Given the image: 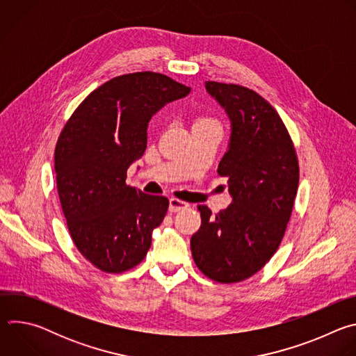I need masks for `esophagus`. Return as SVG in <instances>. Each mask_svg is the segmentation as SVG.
Segmentation results:
<instances>
[{
	"instance_id": "esophagus-1",
	"label": "esophagus",
	"mask_w": 356,
	"mask_h": 356,
	"mask_svg": "<svg viewBox=\"0 0 356 356\" xmlns=\"http://www.w3.org/2000/svg\"><path fill=\"white\" fill-rule=\"evenodd\" d=\"M188 207V204L186 201H181V200H179V198H170V201H169V210L172 211V213H177V211H180V210H184V209H187Z\"/></svg>"
}]
</instances>
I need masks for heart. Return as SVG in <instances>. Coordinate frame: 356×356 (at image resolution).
Returning a JSON list of instances; mask_svg holds the SVG:
<instances>
[{
	"mask_svg": "<svg viewBox=\"0 0 356 356\" xmlns=\"http://www.w3.org/2000/svg\"><path fill=\"white\" fill-rule=\"evenodd\" d=\"M197 124H218V122H217V120H214L213 117H207V115H206V117L198 118L197 122H195V125H197Z\"/></svg>",
	"mask_w": 356,
	"mask_h": 356,
	"instance_id": "obj_1",
	"label": "heart"
}]
</instances>
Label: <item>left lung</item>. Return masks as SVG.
<instances>
[{
  "label": "left lung",
  "mask_w": 356,
  "mask_h": 356,
  "mask_svg": "<svg viewBox=\"0 0 356 356\" xmlns=\"http://www.w3.org/2000/svg\"><path fill=\"white\" fill-rule=\"evenodd\" d=\"M227 110L232 134L218 175L232 202L216 216L197 206L201 227L190 246L197 268L218 283H238L259 272L277 250L293 213L298 159L277 111L257 91L206 81Z\"/></svg>",
  "instance_id": "1"
}]
</instances>
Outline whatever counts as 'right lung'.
<instances>
[{
	"mask_svg": "<svg viewBox=\"0 0 356 356\" xmlns=\"http://www.w3.org/2000/svg\"><path fill=\"white\" fill-rule=\"evenodd\" d=\"M190 87L166 74H122L91 91L65 124L55 147L58 193L76 248L97 269L139 265L169 200L127 186V170L146 149L150 117Z\"/></svg>",
	"mask_w": 356,
	"mask_h": 356,
	"instance_id": "add662e5",
	"label": "right lung"
}]
</instances>
